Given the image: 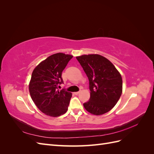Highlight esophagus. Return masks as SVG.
<instances>
[{"mask_svg":"<svg viewBox=\"0 0 154 154\" xmlns=\"http://www.w3.org/2000/svg\"><path fill=\"white\" fill-rule=\"evenodd\" d=\"M80 93V91H78V92H74V94H75V95H78V94H79Z\"/></svg>","mask_w":154,"mask_h":154,"instance_id":"34e87169","label":"esophagus"}]
</instances>
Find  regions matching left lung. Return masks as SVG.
I'll return each instance as SVG.
<instances>
[{"mask_svg": "<svg viewBox=\"0 0 154 154\" xmlns=\"http://www.w3.org/2000/svg\"><path fill=\"white\" fill-rule=\"evenodd\" d=\"M76 59L89 80L91 97L83 103L84 108L96 116L108 112L122 94V75L112 63L101 55L83 54Z\"/></svg>", "mask_w": 154, "mask_h": 154, "instance_id": "left-lung-1", "label": "left lung"}]
</instances>
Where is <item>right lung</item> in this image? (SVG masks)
Wrapping results in <instances>:
<instances>
[{
  "label": "right lung",
  "mask_w": 154,
  "mask_h": 154,
  "mask_svg": "<svg viewBox=\"0 0 154 154\" xmlns=\"http://www.w3.org/2000/svg\"><path fill=\"white\" fill-rule=\"evenodd\" d=\"M72 57L62 53L52 54L41 62L32 72L29 84L31 99L45 115L58 117L67 111L72 93L59 91L58 87L63 83L62 72Z\"/></svg>",
  "instance_id": "add662e5"
}]
</instances>
